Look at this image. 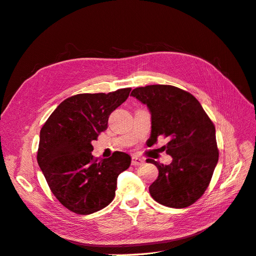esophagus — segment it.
<instances>
[{"label":"esophagus","instance_id":"1","mask_svg":"<svg viewBox=\"0 0 256 256\" xmlns=\"http://www.w3.org/2000/svg\"><path fill=\"white\" fill-rule=\"evenodd\" d=\"M143 164H144V160L138 158V157H132V159H131V166H142Z\"/></svg>","mask_w":256,"mask_h":256}]
</instances>
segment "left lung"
Wrapping results in <instances>:
<instances>
[{
  "label": "left lung",
  "mask_w": 256,
  "mask_h": 256,
  "mask_svg": "<svg viewBox=\"0 0 256 256\" xmlns=\"http://www.w3.org/2000/svg\"><path fill=\"white\" fill-rule=\"evenodd\" d=\"M131 95L145 104L152 113L150 144L158 136L168 138L162 148L172 156L164 166L152 159L159 175L150 186L152 198L161 205L184 208L204 194L218 164L216 128L198 100L173 85L136 88Z\"/></svg>",
  "instance_id": "8db88e82"
}]
</instances>
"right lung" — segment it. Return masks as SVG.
<instances>
[{
    "label": "right lung",
    "instance_id": "right-lung-1",
    "mask_svg": "<svg viewBox=\"0 0 256 256\" xmlns=\"http://www.w3.org/2000/svg\"><path fill=\"white\" fill-rule=\"evenodd\" d=\"M131 88L65 99L40 130L37 162L58 202L78 214H90L109 205L118 175L130 166L128 154L114 152L108 159L92 154V141L108 128L110 114Z\"/></svg>",
    "mask_w": 256,
    "mask_h": 256
}]
</instances>
